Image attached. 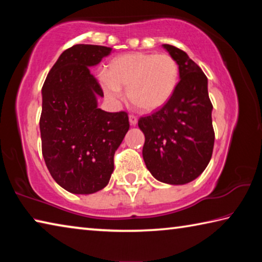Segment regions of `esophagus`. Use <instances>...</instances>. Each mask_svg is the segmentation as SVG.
Here are the masks:
<instances>
[{
    "mask_svg": "<svg viewBox=\"0 0 262 262\" xmlns=\"http://www.w3.org/2000/svg\"><path fill=\"white\" fill-rule=\"evenodd\" d=\"M129 123H130V126L137 125V118L135 117V115H129Z\"/></svg>",
    "mask_w": 262,
    "mask_h": 262,
    "instance_id": "obj_1",
    "label": "esophagus"
}]
</instances>
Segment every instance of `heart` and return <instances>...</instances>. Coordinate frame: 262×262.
Segmentation results:
<instances>
[{
  "mask_svg": "<svg viewBox=\"0 0 262 262\" xmlns=\"http://www.w3.org/2000/svg\"><path fill=\"white\" fill-rule=\"evenodd\" d=\"M178 81V64L164 53H127L111 61L108 76L99 75L100 85L110 99H120L121 89H127L128 99L141 112H152L166 104Z\"/></svg>",
  "mask_w": 262,
  "mask_h": 262,
  "instance_id": "obj_1",
  "label": "heart"
}]
</instances>
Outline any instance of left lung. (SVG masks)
<instances>
[{
  "label": "left lung",
  "mask_w": 262,
  "mask_h": 262,
  "mask_svg": "<svg viewBox=\"0 0 262 262\" xmlns=\"http://www.w3.org/2000/svg\"><path fill=\"white\" fill-rule=\"evenodd\" d=\"M179 67L180 81L163 107L141 118L139 128L145 141L142 150L145 166L161 183L188 184L210 162L215 134L208 79L184 51L163 45Z\"/></svg>",
  "instance_id": "obj_1"
}]
</instances>
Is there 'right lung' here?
I'll use <instances>...</instances> for the list:
<instances>
[{
  "label": "right lung",
  "mask_w": 262,
  "mask_h": 262,
  "mask_svg": "<svg viewBox=\"0 0 262 262\" xmlns=\"http://www.w3.org/2000/svg\"><path fill=\"white\" fill-rule=\"evenodd\" d=\"M112 48L75 45L66 50L41 89L42 156L57 184L73 194H92L106 187L113 157L129 129L126 112L98 107L104 97L90 68Z\"/></svg>",
  "instance_id": "add662e5"
}]
</instances>
